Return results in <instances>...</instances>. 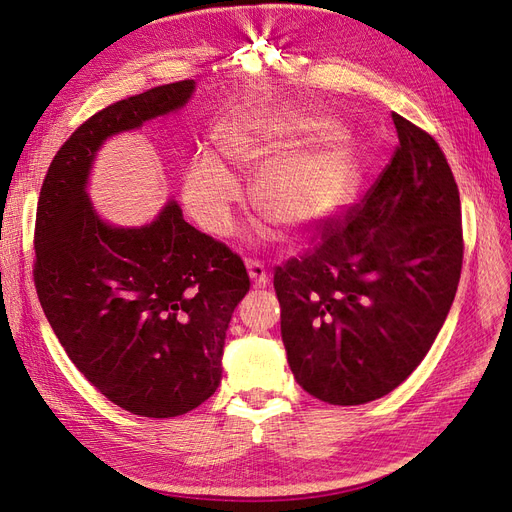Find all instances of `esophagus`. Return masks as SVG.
<instances>
[{
    "label": "esophagus",
    "mask_w": 512,
    "mask_h": 512,
    "mask_svg": "<svg viewBox=\"0 0 512 512\" xmlns=\"http://www.w3.org/2000/svg\"><path fill=\"white\" fill-rule=\"evenodd\" d=\"M247 273H250L256 288H265L269 284V273L260 260H247Z\"/></svg>",
    "instance_id": "34e87169"
}]
</instances>
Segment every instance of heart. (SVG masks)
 <instances>
[{"label":"heart","instance_id":"b5f03b06","mask_svg":"<svg viewBox=\"0 0 512 512\" xmlns=\"http://www.w3.org/2000/svg\"><path fill=\"white\" fill-rule=\"evenodd\" d=\"M320 115L239 113L215 132L224 156L241 168H256L252 198L260 211L286 228H301L342 209L359 181V162L344 136ZM328 138L324 139L323 136ZM312 137L323 141L298 147ZM241 196L237 179L213 156L192 162L183 179V200L192 218L222 235Z\"/></svg>","mask_w":512,"mask_h":512}]
</instances>
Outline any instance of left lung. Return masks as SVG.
<instances>
[{
	"mask_svg": "<svg viewBox=\"0 0 512 512\" xmlns=\"http://www.w3.org/2000/svg\"><path fill=\"white\" fill-rule=\"evenodd\" d=\"M399 145L361 205L275 267L282 342L299 386L333 406L384 397L425 359L453 305L463 232L440 145L393 113Z\"/></svg>",
	"mask_w": 512,
	"mask_h": 512,
	"instance_id": "obj_1",
	"label": "left lung"
}]
</instances>
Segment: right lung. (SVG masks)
<instances>
[{
	"instance_id": "obj_1",
	"label": "right lung",
	"mask_w": 512,
	"mask_h": 512,
	"mask_svg": "<svg viewBox=\"0 0 512 512\" xmlns=\"http://www.w3.org/2000/svg\"><path fill=\"white\" fill-rule=\"evenodd\" d=\"M192 94L194 81H179L91 115L57 151L36 211L34 282L59 344L106 399L149 418L190 412L218 389L228 322L250 275L185 222L175 200L151 224L119 228L85 188L108 136L173 113Z\"/></svg>"
}]
</instances>
